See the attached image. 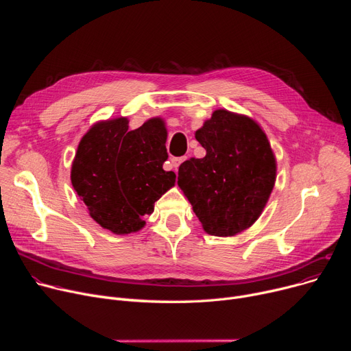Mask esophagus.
I'll return each instance as SVG.
<instances>
[{
	"label": "esophagus",
	"instance_id": "34e87169",
	"mask_svg": "<svg viewBox=\"0 0 351 351\" xmlns=\"http://www.w3.org/2000/svg\"><path fill=\"white\" fill-rule=\"evenodd\" d=\"M185 160H186V158H185V156H180V158H172V159H171V165L173 166L175 172L178 171L179 166H180L183 162H185Z\"/></svg>",
	"mask_w": 351,
	"mask_h": 351
}]
</instances>
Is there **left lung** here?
I'll return each mask as SVG.
<instances>
[{
	"instance_id": "left-lung-1",
	"label": "left lung",
	"mask_w": 351,
	"mask_h": 351,
	"mask_svg": "<svg viewBox=\"0 0 351 351\" xmlns=\"http://www.w3.org/2000/svg\"><path fill=\"white\" fill-rule=\"evenodd\" d=\"M195 138L206 155L179 166V188L208 234L245 232L262 215L276 182L278 163L265 131L247 115L216 109Z\"/></svg>"
}]
</instances>
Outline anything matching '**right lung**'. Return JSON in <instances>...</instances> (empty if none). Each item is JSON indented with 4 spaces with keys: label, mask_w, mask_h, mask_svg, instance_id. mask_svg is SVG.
<instances>
[{
    "label": "right lung",
    "mask_w": 351,
    "mask_h": 351,
    "mask_svg": "<svg viewBox=\"0 0 351 351\" xmlns=\"http://www.w3.org/2000/svg\"><path fill=\"white\" fill-rule=\"evenodd\" d=\"M168 131L162 118L131 131L125 117L98 121L81 138L71 166L72 186L89 216L115 234L139 232L145 215L175 186L176 175L163 171Z\"/></svg>",
    "instance_id": "right-lung-1"
}]
</instances>
